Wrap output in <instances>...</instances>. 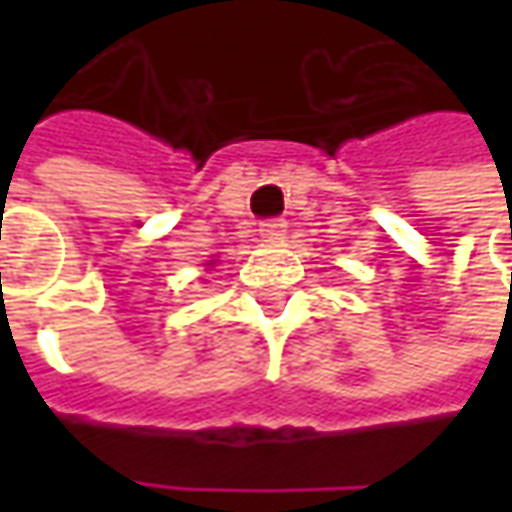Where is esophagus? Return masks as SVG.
I'll use <instances>...</instances> for the list:
<instances>
[{"mask_svg": "<svg viewBox=\"0 0 512 512\" xmlns=\"http://www.w3.org/2000/svg\"><path fill=\"white\" fill-rule=\"evenodd\" d=\"M285 227H288V224L282 222V219H268V222L260 224V238H263V241H279V238L285 235Z\"/></svg>", "mask_w": 512, "mask_h": 512, "instance_id": "esophagus-1", "label": "esophagus"}]
</instances>
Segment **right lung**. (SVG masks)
Listing matches in <instances>:
<instances>
[{"instance_id": "add662e5", "label": "right lung", "mask_w": 512, "mask_h": 512, "mask_svg": "<svg viewBox=\"0 0 512 512\" xmlns=\"http://www.w3.org/2000/svg\"><path fill=\"white\" fill-rule=\"evenodd\" d=\"M208 266H211V263H208Z\"/></svg>"}]
</instances>
